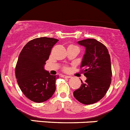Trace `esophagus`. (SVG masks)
Masks as SVG:
<instances>
[{
    "mask_svg": "<svg viewBox=\"0 0 130 130\" xmlns=\"http://www.w3.org/2000/svg\"><path fill=\"white\" fill-rule=\"evenodd\" d=\"M63 76L64 77V78H71V76H66V75H63Z\"/></svg>",
    "mask_w": 130,
    "mask_h": 130,
    "instance_id": "1",
    "label": "esophagus"
}]
</instances>
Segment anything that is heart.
<instances>
[{"mask_svg":"<svg viewBox=\"0 0 130 130\" xmlns=\"http://www.w3.org/2000/svg\"><path fill=\"white\" fill-rule=\"evenodd\" d=\"M69 46H74V45H70ZM64 70H65V71H67V68H65V69H64Z\"/></svg>","mask_w":130,"mask_h":130,"instance_id":"heart-1","label":"heart"}]
</instances>
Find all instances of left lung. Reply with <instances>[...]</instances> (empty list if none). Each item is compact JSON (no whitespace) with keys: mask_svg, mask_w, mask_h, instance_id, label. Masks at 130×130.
<instances>
[{"mask_svg":"<svg viewBox=\"0 0 130 130\" xmlns=\"http://www.w3.org/2000/svg\"><path fill=\"white\" fill-rule=\"evenodd\" d=\"M85 47V53L80 68L87 79L79 89L74 91V96L84 104H92L101 100L111 82V58L104 44L94 39L79 41Z\"/></svg>","mask_w":130,"mask_h":130,"instance_id":"obj_1","label":"left lung"}]
</instances>
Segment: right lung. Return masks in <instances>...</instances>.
Instances as JSON below:
<instances>
[{"label": "right lung", "mask_w": 130, "mask_h": 130, "mask_svg": "<svg viewBox=\"0 0 130 130\" xmlns=\"http://www.w3.org/2000/svg\"><path fill=\"white\" fill-rule=\"evenodd\" d=\"M58 41L46 37L34 39L26 43L19 56L15 67L17 82L23 94L31 101H46L56 91L59 76L51 75L44 66Z\"/></svg>", "instance_id": "right-lung-1"}]
</instances>
